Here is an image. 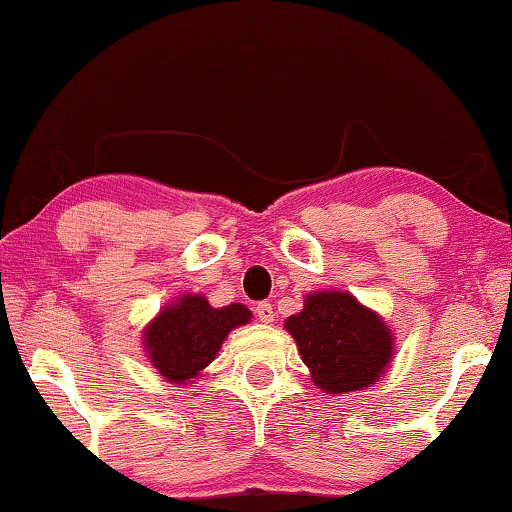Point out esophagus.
Wrapping results in <instances>:
<instances>
[{"label":"esophagus","mask_w":512,"mask_h":512,"mask_svg":"<svg viewBox=\"0 0 512 512\" xmlns=\"http://www.w3.org/2000/svg\"><path fill=\"white\" fill-rule=\"evenodd\" d=\"M255 312H257V319H259V322H264V324H271V322H273V305H271L269 301L257 303Z\"/></svg>","instance_id":"obj_1"}]
</instances>
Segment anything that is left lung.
I'll list each match as a JSON object with an SVG mask.
<instances>
[{
	"label": "left lung",
	"mask_w": 512,
	"mask_h": 512,
	"mask_svg": "<svg viewBox=\"0 0 512 512\" xmlns=\"http://www.w3.org/2000/svg\"><path fill=\"white\" fill-rule=\"evenodd\" d=\"M285 329L310 379L331 395L365 391L395 356V335L384 317L342 289L305 294L303 310L285 319Z\"/></svg>",
	"instance_id": "8db88e82"
}]
</instances>
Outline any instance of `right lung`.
Here are the masks:
<instances>
[{
    "mask_svg": "<svg viewBox=\"0 0 512 512\" xmlns=\"http://www.w3.org/2000/svg\"><path fill=\"white\" fill-rule=\"evenodd\" d=\"M253 319L243 303L213 308L204 294H179L144 326L147 361L170 384H193L218 356L227 335Z\"/></svg>",
    "mask_w": 512,
    "mask_h": 512,
    "instance_id": "obj_1",
    "label": "right lung"
}]
</instances>
